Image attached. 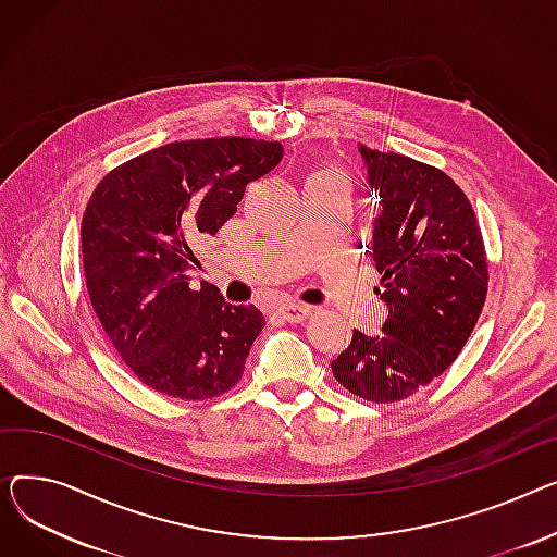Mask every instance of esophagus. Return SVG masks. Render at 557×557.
<instances>
[{
  "mask_svg": "<svg viewBox=\"0 0 557 557\" xmlns=\"http://www.w3.org/2000/svg\"><path fill=\"white\" fill-rule=\"evenodd\" d=\"M281 317L285 321H304L308 314H310V306H304V304H283L278 308Z\"/></svg>",
  "mask_w": 557,
  "mask_h": 557,
  "instance_id": "esophagus-1",
  "label": "esophagus"
}]
</instances>
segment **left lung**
Wrapping results in <instances>:
<instances>
[{
	"label": "left lung",
	"mask_w": 557,
	"mask_h": 557,
	"mask_svg": "<svg viewBox=\"0 0 557 557\" xmlns=\"http://www.w3.org/2000/svg\"><path fill=\"white\" fill-rule=\"evenodd\" d=\"M357 148L377 207L367 249L386 319L380 335L352 331L331 369L352 396L388 405L459 357L485 301L487 263L474 209L451 177L398 152Z\"/></svg>",
	"instance_id": "obj_1"
}]
</instances>
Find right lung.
<instances>
[{"label":"right lung","mask_w":557,"mask_h":557,"mask_svg":"<svg viewBox=\"0 0 557 557\" xmlns=\"http://www.w3.org/2000/svg\"><path fill=\"white\" fill-rule=\"evenodd\" d=\"M283 159L278 141H175L121 163L87 202L81 240L94 312L127 369L163 396L205 400L232 388L265 317L190 287L193 243L215 236L249 182Z\"/></svg>","instance_id":"obj_1"}]
</instances>
